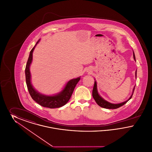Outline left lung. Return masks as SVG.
<instances>
[{
    "instance_id": "left-lung-1",
    "label": "left lung",
    "mask_w": 152,
    "mask_h": 152,
    "mask_svg": "<svg viewBox=\"0 0 152 152\" xmlns=\"http://www.w3.org/2000/svg\"><path fill=\"white\" fill-rule=\"evenodd\" d=\"M133 58H134V60H136L135 55H134V52H133ZM136 77H137V71H136ZM134 91V88L133 91V94L131 95V96L128 100L124 101V102H121V103H120V104H112V103H110L108 101L105 100L104 99H103L101 96L99 95V94H98L97 89V83L95 81L93 91H92V96H93V97H94V100L96 102V103L102 108L107 109H117L119 107H120L121 106H123L130 100V99L132 98V96H133Z\"/></svg>"
}]
</instances>
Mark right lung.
I'll return each mask as SVG.
<instances>
[{
    "mask_svg": "<svg viewBox=\"0 0 152 152\" xmlns=\"http://www.w3.org/2000/svg\"><path fill=\"white\" fill-rule=\"evenodd\" d=\"M39 40L37 42L36 45L33 47L31 51H30L29 58L26 66L25 74L27 88L32 99L41 106L49 108H60L65 105L67 102L69 100L75 88L80 80V77H79L76 79L69 80L65 85L63 91L56 95L46 96L37 92L34 88V87H32L31 83V73L29 71V66L32 60L33 51L34 50L37 44L39 43Z\"/></svg>",
    "mask_w": 152,
    "mask_h": 152,
    "instance_id": "right-lung-1",
    "label": "right lung"
}]
</instances>
